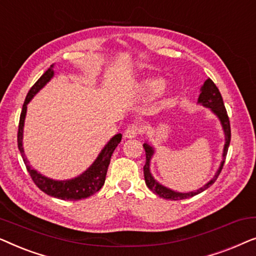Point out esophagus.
I'll list each match as a JSON object with an SVG mask.
<instances>
[{
	"mask_svg": "<svg viewBox=\"0 0 256 256\" xmlns=\"http://www.w3.org/2000/svg\"><path fill=\"white\" fill-rule=\"evenodd\" d=\"M143 130H142V127L138 124H130L128 126L127 129L124 130V138H134L138 136V134H141Z\"/></svg>",
	"mask_w": 256,
	"mask_h": 256,
	"instance_id": "34e87169",
	"label": "esophagus"
}]
</instances>
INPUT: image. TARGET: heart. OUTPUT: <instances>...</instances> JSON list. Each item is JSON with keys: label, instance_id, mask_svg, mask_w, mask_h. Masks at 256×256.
Here are the masks:
<instances>
[{"label": "heart", "instance_id": "obj_1", "mask_svg": "<svg viewBox=\"0 0 256 256\" xmlns=\"http://www.w3.org/2000/svg\"><path fill=\"white\" fill-rule=\"evenodd\" d=\"M164 79L158 78V76H154V78H148L142 82L141 85V92L146 96H156L160 93L164 87Z\"/></svg>", "mask_w": 256, "mask_h": 256}]
</instances>
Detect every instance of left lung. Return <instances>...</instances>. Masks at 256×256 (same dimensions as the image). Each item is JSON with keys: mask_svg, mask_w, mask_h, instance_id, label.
Instances as JSON below:
<instances>
[{"mask_svg": "<svg viewBox=\"0 0 256 256\" xmlns=\"http://www.w3.org/2000/svg\"><path fill=\"white\" fill-rule=\"evenodd\" d=\"M198 102L202 104L204 107H208L211 110L213 113H214L218 118L220 120V124L222 126L224 132H225V146H224V152H222V160L220 163V166L214 177L212 178L211 180L208 182V184H205L204 186L199 188V190L194 192H188V194H182V192H176L170 190L166 186H163L162 184H160L158 182L155 180V178L152 177V174H150V160L154 155V148L152 146H149L148 143H144L143 144V148L146 150V164L143 166V172H144V180L146 186H148L150 190H152L154 194H158L160 197L164 199H170V200H180V199H186L190 197H194V196L200 194V192L205 191L206 188H208L211 185L214 183L218 178L219 174L222 172L224 163H225L227 152H228V146L230 142V118L228 115H227L225 104H224L222 96L220 94L218 87L216 86V84L212 82L211 79H208L204 82V85L202 86L200 88V94H199Z\"/></svg>", "mask_w": 256, "mask_h": 256, "instance_id": "obj_1", "label": "left lung"}]
</instances>
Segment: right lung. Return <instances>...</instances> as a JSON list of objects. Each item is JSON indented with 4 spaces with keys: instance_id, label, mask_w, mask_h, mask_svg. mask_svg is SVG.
<instances>
[{
    "instance_id": "1",
    "label": "right lung",
    "mask_w": 256,
    "mask_h": 256,
    "mask_svg": "<svg viewBox=\"0 0 256 256\" xmlns=\"http://www.w3.org/2000/svg\"><path fill=\"white\" fill-rule=\"evenodd\" d=\"M54 76V65H51L48 68V71L40 76V79L34 82V85L31 87L29 93L24 100L22 112L20 116V124H18V132H17V144L20 152V155L23 157L24 164H26L28 172L30 177L32 178L34 183L40 188L45 194L51 196V197L62 199V200H79V199L88 198L93 196L102 188L106 180V174L108 166H110V157L113 155L115 148L118 143L121 142L122 135L116 134L110 138V141L104 146V148L101 150L99 156L94 160L92 166L87 169L85 172H82L80 176L73 178L68 180H54L50 178L43 176L38 171L31 168V166L26 158L23 149V127L24 120L26 115V106L30 102V100L36 96L40 90L46 85Z\"/></svg>"
}]
</instances>
